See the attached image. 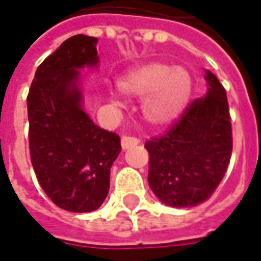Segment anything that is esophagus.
Returning a JSON list of instances; mask_svg holds the SVG:
<instances>
[{"label": "esophagus", "mask_w": 261, "mask_h": 261, "mask_svg": "<svg viewBox=\"0 0 261 261\" xmlns=\"http://www.w3.org/2000/svg\"><path fill=\"white\" fill-rule=\"evenodd\" d=\"M140 141H138L137 138L134 137H123L121 138V147H123V150H128L131 147H134V145H137Z\"/></svg>", "instance_id": "34e87169"}]
</instances>
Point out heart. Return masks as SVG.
I'll return each instance as SVG.
<instances>
[{
  "instance_id": "obj_1",
  "label": "heart",
  "mask_w": 261,
  "mask_h": 261,
  "mask_svg": "<svg viewBox=\"0 0 261 261\" xmlns=\"http://www.w3.org/2000/svg\"><path fill=\"white\" fill-rule=\"evenodd\" d=\"M118 88L128 97L145 98L143 117L154 128L175 123L190 100L193 80L189 71L163 61L140 65L118 81Z\"/></svg>"
}]
</instances>
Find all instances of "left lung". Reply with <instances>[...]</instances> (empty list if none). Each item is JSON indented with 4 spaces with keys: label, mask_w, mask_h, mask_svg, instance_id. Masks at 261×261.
<instances>
[{
    "label": "left lung",
    "mask_w": 261,
    "mask_h": 261,
    "mask_svg": "<svg viewBox=\"0 0 261 261\" xmlns=\"http://www.w3.org/2000/svg\"><path fill=\"white\" fill-rule=\"evenodd\" d=\"M207 94L191 102L161 137L145 143L148 184L161 203L184 208L210 198L226 174L233 138L224 87L205 71Z\"/></svg>",
    "instance_id": "obj_1"
}]
</instances>
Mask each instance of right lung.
I'll list each match as a JSON object with an SVG mask.
<instances>
[{
    "mask_svg": "<svg viewBox=\"0 0 261 261\" xmlns=\"http://www.w3.org/2000/svg\"><path fill=\"white\" fill-rule=\"evenodd\" d=\"M97 38L74 35L35 71L27 97L28 140L38 182L60 208L97 210L110 190L120 137L102 130L83 108L80 68L97 67Z\"/></svg>",
    "mask_w": 261,
    "mask_h": 261,
    "instance_id": "obj_1",
    "label": "right lung"
}]
</instances>
